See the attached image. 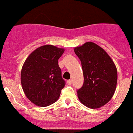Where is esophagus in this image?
<instances>
[{"label":"esophagus","instance_id":"1","mask_svg":"<svg viewBox=\"0 0 133 133\" xmlns=\"http://www.w3.org/2000/svg\"><path fill=\"white\" fill-rule=\"evenodd\" d=\"M67 84H68L69 85H71V84H72V80H71V79H70V80H68V81H67Z\"/></svg>","mask_w":133,"mask_h":133}]
</instances>
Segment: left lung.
Segmentation results:
<instances>
[{
	"label": "left lung",
	"mask_w": 133,
	"mask_h": 133,
	"mask_svg": "<svg viewBox=\"0 0 133 133\" xmlns=\"http://www.w3.org/2000/svg\"><path fill=\"white\" fill-rule=\"evenodd\" d=\"M82 67L84 84L77 90L80 101L88 108H99L112 98L117 83V70L108 53L93 42L74 49Z\"/></svg>",
	"instance_id": "obj_1"
}]
</instances>
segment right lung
Returning <instances> with one entry per match:
<instances>
[{
  "instance_id": "right-lung-1",
  "label": "right lung",
  "mask_w": 133,
  "mask_h": 133,
  "mask_svg": "<svg viewBox=\"0 0 133 133\" xmlns=\"http://www.w3.org/2000/svg\"><path fill=\"white\" fill-rule=\"evenodd\" d=\"M64 51V49L54 45H43L29 55L22 66V89L27 98L38 106L55 102L65 86L58 64Z\"/></svg>"
}]
</instances>
